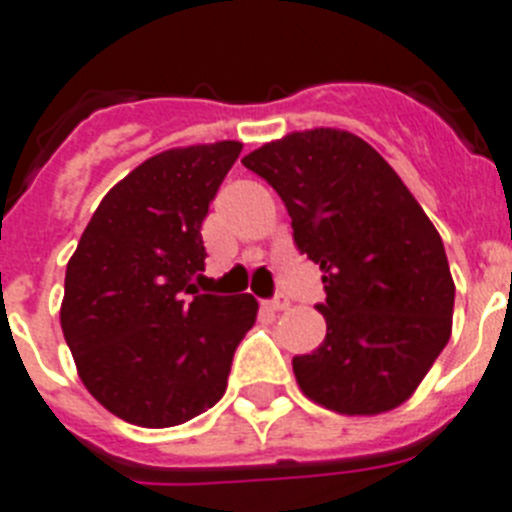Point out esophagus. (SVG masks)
Masks as SVG:
<instances>
[{"instance_id":"1","label":"esophagus","mask_w":512,"mask_h":512,"mask_svg":"<svg viewBox=\"0 0 512 512\" xmlns=\"http://www.w3.org/2000/svg\"><path fill=\"white\" fill-rule=\"evenodd\" d=\"M265 309H270V312H283V309L289 307V302L283 299V296H278V299H270V302H263Z\"/></svg>"}]
</instances>
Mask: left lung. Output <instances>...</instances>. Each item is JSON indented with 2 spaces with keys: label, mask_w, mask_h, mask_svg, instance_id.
Listing matches in <instances>:
<instances>
[{
  "label": "left lung",
  "mask_w": 512,
  "mask_h": 512,
  "mask_svg": "<svg viewBox=\"0 0 512 512\" xmlns=\"http://www.w3.org/2000/svg\"><path fill=\"white\" fill-rule=\"evenodd\" d=\"M242 163L281 195L296 247L322 270L328 333L294 356L299 390L346 416L398 409L453 333L455 283L435 223L354 132H289Z\"/></svg>",
  "instance_id": "left-lung-1"
}]
</instances>
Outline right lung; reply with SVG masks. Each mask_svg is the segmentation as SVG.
I'll use <instances>...</instances> for the list:
<instances>
[{
  "label": "right lung",
  "mask_w": 512,
  "mask_h": 512,
  "mask_svg": "<svg viewBox=\"0 0 512 512\" xmlns=\"http://www.w3.org/2000/svg\"><path fill=\"white\" fill-rule=\"evenodd\" d=\"M242 143L163 150L106 192L67 263L59 309L77 375L103 409L163 429L221 401L257 320L252 294H197L203 221Z\"/></svg>",
  "instance_id": "1"
}]
</instances>
